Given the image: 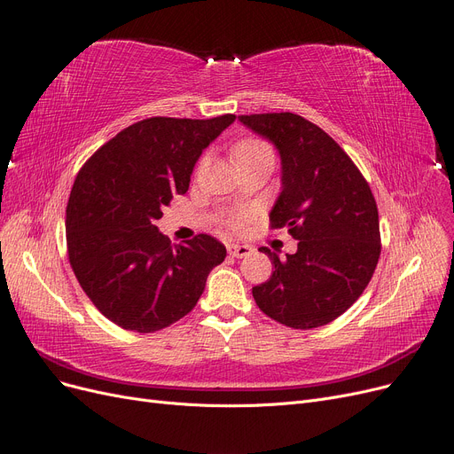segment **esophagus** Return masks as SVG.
Segmentation results:
<instances>
[{
	"label": "esophagus",
	"mask_w": 454,
	"mask_h": 454,
	"mask_svg": "<svg viewBox=\"0 0 454 454\" xmlns=\"http://www.w3.org/2000/svg\"><path fill=\"white\" fill-rule=\"evenodd\" d=\"M228 253L233 258H247L250 253H253V247H248V245H230L228 247Z\"/></svg>",
	"instance_id": "34e87169"
}]
</instances>
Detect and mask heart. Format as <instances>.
Segmentation results:
<instances>
[{"instance_id": "obj_1", "label": "heart", "mask_w": 454, "mask_h": 454, "mask_svg": "<svg viewBox=\"0 0 454 454\" xmlns=\"http://www.w3.org/2000/svg\"><path fill=\"white\" fill-rule=\"evenodd\" d=\"M260 151H270V147H267L265 144H262L260 140H241L236 147H233V157H236V160L243 159V157H248V155H254V153H260ZM238 224V223H236Z\"/></svg>"}]
</instances>
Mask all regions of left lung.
Returning <instances> with one entry per match:
<instances>
[{"label":"left lung","instance_id":"obj_1","mask_svg":"<svg viewBox=\"0 0 454 454\" xmlns=\"http://www.w3.org/2000/svg\"><path fill=\"white\" fill-rule=\"evenodd\" d=\"M239 121L278 149L282 192L270 221L299 241L286 260L262 248L275 271L253 288L256 305L294 329L325 325L356 303L374 275L381 253L374 194L346 151L305 117L253 114Z\"/></svg>","mask_w":454,"mask_h":454}]
</instances>
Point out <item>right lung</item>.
Returning <instances> with one entry per match:
<instances>
[{
	"label": "right lung",
	"instance_id": "1",
	"mask_svg": "<svg viewBox=\"0 0 454 454\" xmlns=\"http://www.w3.org/2000/svg\"><path fill=\"white\" fill-rule=\"evenodd\" d=\"M236 120L149 117L95 151L67 204V250L82 290L110 322L155 333L187 316L226 247L207 233L172 245L155 223L189 191L194 164Z\"/></svg>",
	"mask_w": 454,
	"mask_h": 454
}]
</instances>
